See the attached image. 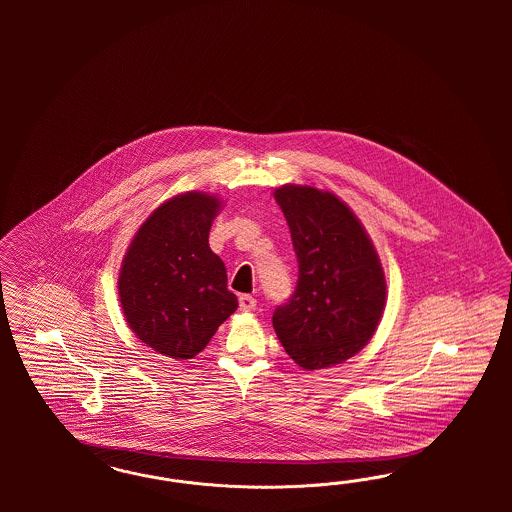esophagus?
I'll return each mask as SVG.
<instances>
[{
    "mask_svg": "<svg viewBox=\"0 0 512 512\" xmlns=\"http://www.w3.org/2000/svg\"><path fill=\"white\" fill-rule=\"evenodd\" d=\"M238 306L240 311H253L257 308V300L253 296L242 295L238 298Z\"/></svg>",
    "mask_w": 512,
    "mask_h": 512,
    "instance_id": "obj_1",
    "label": "esophagus"
}]
</instances>
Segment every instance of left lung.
Returning <instances> with one entry per match:
<instances>
[{"mask_svg":"<svg viewBox=\"0 0 512 512\" xmlns=\"http://www.w3.org/2000/svg\"><path fill=\"white\" fill-rule=\"evenodd\" d=\"M274 199L291 231L298 281L272 325L300 368L325 370L372 340L387 300L383 266L358 217L334 193L287 184Z\"/></svg>","mask_w":512,"mask_h":512,"instance_id":"left-lung-1","label":"left lung"}]
</instances>
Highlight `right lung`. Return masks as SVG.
<instances>
[{
	"label": "right lung",
	"instance_id": "add662e5",
	"mask_svg": "<svg viewBox=\"0 0 512 512\" xmlns=\"http://www.w3.org/2000/svg\"><path fill=\"white\" fill-rule=\"evenodd\" d=\"M216 195L187 191L157 206L131 240L118 291L125 321L159 355L197 357L238 308L225 264L208 246Z\"/></svg>",
	"mask_w": 512,
	"mask_h": 512
}]
</instances>
